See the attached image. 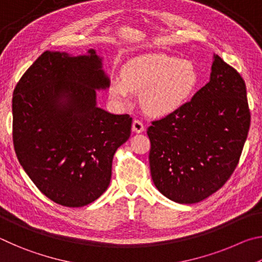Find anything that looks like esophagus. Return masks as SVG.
Listing matches in <instances>:
<instances>
[{"label":"esophagus","instance_id":"esophagus-1","mask_svg":"<svg viewBox=\"0 0 262 262\" xmlns=\"http://www.w3.org/2000/svg\"><path fill=\"white\" fill-rule=\"evenodd\" d=\"M144 125L143 122H142L141 120H139V119H135L134 121H133V132L134 133H142L144 130Z\"/></svg>","mask_w":262,"mask_h":262}]
</instances>
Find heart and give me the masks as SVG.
Wrapping results in <instances>:
<instances>
[{
	"instance_id": "heart-1",
	"label": "heart",
	"mask_w": 262,
	"mask_h": 262,
	"mask_svg": "<svg viewBox=\"0 0 262 262\" xmlns=\"http://www.w3.org/2000/svg\"><path fill=\"white\" fill-rule=\"evenodd\" d=\"M196 83V72L189 61L166 54H149L132 60L123 70V79H115L110 95L128 104L133 91H143L142 103L151 113L164 114L178 108Z\"/></svg>"
}]
</instances>
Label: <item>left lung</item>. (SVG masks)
Returning a JSON list of instances; mask_svg holds the SVG:
<instances>
[{"label": "left lung", "mask_w": 262, "mask_h": 262, "mask_svg": "<svg viewBox=\"0 0 262 262\" xmlns=\"http://www.w3.org/2000/svg\"><path fill=\"white\" fill-rule=\"evenodd\" d=\"M250 125L245 81L215 55L209 83L148 128L155 186L186 205L210 196L237 167Z\"/></svg>", "instance_id": "obj_1"}]
</instances>
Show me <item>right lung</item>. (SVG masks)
<instances>
[{
	"instance_id": "add662e5",
	"label": "right lung",
	"mask_w": 262,
	"mask_h": 262,
	"mask_svg": "<svg viewBox=\"0 0 262 262\" xmlns=\"http://www.w3.org/2000/svg\"><path fill=\"white\" fill-rule=\"evenodd\" d=\"M110 79L89 55L43 52L17 83L12 141L21 167L40 192L64 207H83L107 189L117 149L129 139V114L96 106Z\"/></svg>"
}]
</instances>
